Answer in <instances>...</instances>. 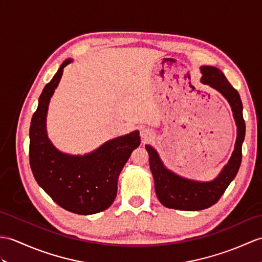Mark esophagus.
<instances>
[{
    "label": "esophagus",
    "instance_id": "obj_1",
    "mask_svg": "<svg viewBox=\"0 0 262 262\" xmlns=\"http://www.w3.org/2000/svg\"><path fill=\"white\" fill-rule=\"evenodd\" d=\"M153 135H154L153 130H150L149 128H143L141 130V137L143 138L144 142H147L149 139L153 138Z\"/></svg>",
    "mask_w": 262,
    "mask_h": 262
}]
</instances>
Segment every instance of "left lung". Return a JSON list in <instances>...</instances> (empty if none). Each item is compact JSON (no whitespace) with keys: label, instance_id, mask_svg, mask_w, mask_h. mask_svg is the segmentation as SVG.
<instances>
[{"label":"left lung","instance_id":"obj_1","mask_svg":"<svg viewBox=\"0 0 262 262\" xmlns=\"http://www.w3.org/2000/svg\"><path fill=\"white\" fill-rule=\"evenodd\" d=\"M201 82L219 91L227 99L232 111L236 126L234 149L229 162L224 165L215 179L208 182L190 180L168 169L154 147L146 145L149 155V167L154 178L156 195L160 202L168 209L181 211H200L215 204L239 171L242 159V143L245 141L246 124L242 115L240 95L223 72L212 66L200 67Z\"/></svg>","mask_w":262,"mask_h":262}]
</instances>
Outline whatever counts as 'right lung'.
I'll list each match as a JSON object with an SVG mask.
<instances>
[{
  "instance_id": "right-lung-1",
  "label": "right lung",
  "mask_w": 262,
  "mask_h": 262,
  "mask_svg": "<svg viewBox=\"0 0 262 262\" xmlns=\"http://www.w3.org/2000/svg\"><path fill=\"white\" fill-rule=\"evenodd\" d=\"M67 59L46 84L30 126V166L38 184L54 202L76 214L89 215L108 209L117 194V181L132 151L141 144L139 132L113 138L84 155L63 153L48 137L47 114Z\"/></svg>"
}]
</instances>
